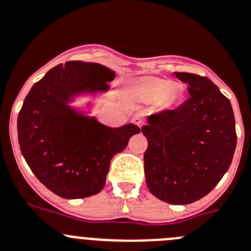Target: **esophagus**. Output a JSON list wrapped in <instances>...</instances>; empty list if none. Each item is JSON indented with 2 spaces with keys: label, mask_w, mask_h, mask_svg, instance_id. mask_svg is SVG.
Wrapping results in <instances>:
<instances>
[{
  "label": "esophagus",
  "mask_w": 251,
  "mask_h": 251,
  "mask_svg": "<svg viewBox=\"0 0 251 251\" xmlns=\"http://www.w3.org/2000/svg\"><path fill=\"white\" fill-rule=\"evenodd\" d=\"M132 121L135 126H138V127L141 128V127H143L144 124H146V116H144L143 112H138V113L133 117Z\"/></svg>",
  "instance_id": "obj_1"
}]
</instances>
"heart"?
<instances>
[{"label": "heart", "instance_id": "obj_1", "mask_svg": "<svg viewBox=\"0 0 251 251\" xmlns=\"http://www.w3.org/2000/svg\"><path fill=\"white\" fill-rule=\"evenodd\" d=\"M138 91L149 98L164 97L167 102H174L178 98V92L171 80L163 78H144L137 83Z\"/></svg>", "mask_w": 251, "mask_h": 251}]
</instances>
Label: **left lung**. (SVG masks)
Returning <instances> with one entry per match:
<instances>
[{
  "mask_svg": "<svg viewBox=\"0 0 251 251\" xmlns=\"http://www.w3.org/2000/svg\"><path fill=\"white\" fill-rule=\"evenodd\" d=\"M174 75L190 97L176 109L148 117L144 174L154 197L176 205L194 203L214 189L233 160L235 119L230 100L208 77Z\"/></svg>",
  "mask_w": 251,
  "mask_h": 251,
  "instance_id": "8db88e82",
  "label": "left lung"
}]
</instances>
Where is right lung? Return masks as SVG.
I'll return each instance as SVG.
<instances>
[{"instance_id":"1","label":"right lung","mask_w":251,"mask_h":251,"mask_svg":"<svg viewBox=\"0 0 251 251\" xmlns=\"http://www.w3.org/2000/svg\"><path fill=\"white\" fill-rule=\"evenodd\" d=\"M113 78V71L102 64L70 61L48 71L25 98L17 119L21 151L38 180L59 197L100 193L110 159L141 132L132 123L105 127L67 105L75 93L105 91Z\"/></svg>"}]
</instances>
